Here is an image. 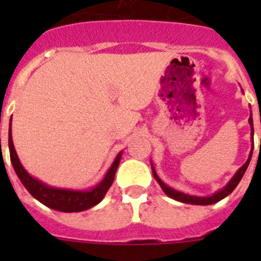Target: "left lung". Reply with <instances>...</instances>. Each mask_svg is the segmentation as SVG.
Masks as SVG:
<instances>
[{
  "instance_id": "obj_1",
  "label": "left lung",
  "mask_w": 261,
  "mask_h": 261,
  "mask_svg": "<svg viewBox=\"0 0 261 261\" xmlns=\"http://www.w3.org/2000/svg\"><path fill=\"white\" fill-rule=\"evenodd\" d=\"M249 126H251V139H252V143H253V119H252V114L251 116H249ZM252 153H253V147H252L251 153H249V157H248L247 163L244 164L243 167L236 172L234 176L229 180V182H227L226 186L223 187V188H221L219 191H217L215 194L210 195V196H194V195H188V194H184V192H180V191L177 190H173L172 187L167 186V184H165V182L159 177V174H157V172H155L154 165H153V164H151V171H153V176H154V178L160 184V187L163 188L164 192H165L169 198L174 199V200H177V202L187 203V204L208 206V204H214V203L222 200L223 198H226L227 195H230L231 192L234 191V188L239 186L240 180L243 178L244 173H245V171H247L248 165H249V163H251Z\"/></svg>"
}]
</instances>
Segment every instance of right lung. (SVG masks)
Returning <instances> with one entry per match:
<instances>
[{"mask_svg":"<svg viewBox=\"0 0 261 261\" xmlns=\"http://www.w3.org/2000/svg\"><path fill=\"white\" fill-rule=\"evenodd\" d=\"M12 122V119H10ZM9 153L10 161L14 168V172L22 182V186L25 187L27 191L30 192L35 199H38L39 202L43 203L44 206L50 207L53 210L62 211V213H79V211L88 210L90 207L96 206L101 202L102 198L106 196L107 191L110 190V187L114 182L115 173L119 167L120 159H122L123 151H119L116 159L110 167L108 172L106 173L104 178L98 182L97 186H94L90 190H67V188H57L44 184L43 181L31 176L28 172L24 169V167L18 160V155L14 150L13 139H12V124L9 128Z\"/></svg>","mask_w":261,"mask_h":261,"instance_id":"add662e5","label":"right lung"}]
</instances>
